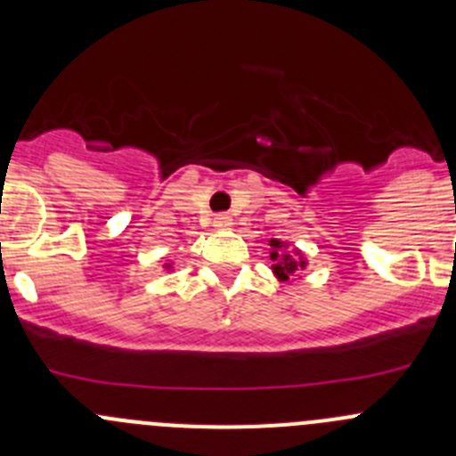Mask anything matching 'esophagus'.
Segmentation results:
<instances>
[{
    "instance_id": "34e87169",
    "label": "esophagus",
    "mask_w": 456,
    "mask_h": 456,
    "mask_svg": "<svg viewBox=\"0 0 456 456\" xmlns=\"http://www.w3.org/2000/svg\"><path fill=\"white\" fill-rule=\"evenodd\" d=\"M232 218H229V216H216L214 218V227H218V229H232Z\"/></svg>"
}]
</instances>
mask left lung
I'll return each instance as SVG.
<instances>
[{"label": "left lung", "mask_w": 456, "mask_h": 456, "mask_svg": "<svg viewBox=\"0 0 456 456\" xmlns=\"http://www.w3.org/2000/svg\"><path fill=\"white\" fill-rule=\"evenodd\" d=\"M269 247H271L269 251L271 260H273L271 271H273V275L280 280V282H291V280H296L297 275H300V271L306 269L305 256H302L297 249L289 251L287 242L278 240V238H271Z\"/></svg>", "instance_id": "obj_1"}]
</instances>
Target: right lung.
I'll use <instances>...</instances> for the list:
<instances>
[{
  "label": "right lung",
  "instance_id": "right-lung-1",
  "mask_svg": "<svg viewBox=\"0 0 456 456\" xmlns=\"http://www.w3.org/2000/svg\"><path fill=\"white\" fill-rule=\"evenodd\" d=\"M165 269H172V265H165Z\"/></svg>",
  "mask_w": 456,
  "mask_h": 456
}]
</instances>
